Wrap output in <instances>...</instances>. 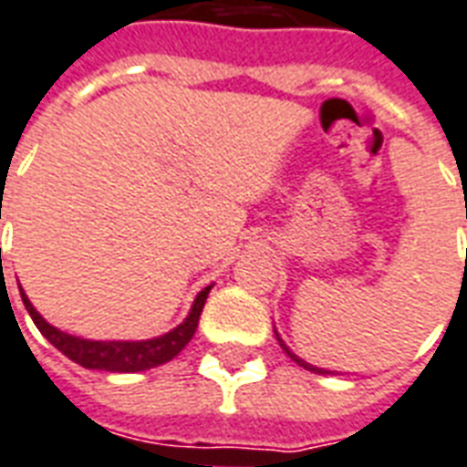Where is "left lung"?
<instances>
[{
  "label": "left lung",
  "mask_w": 467,
  "mask_h": 467,
  "mask_svg": "<svg viewBox=\"0 0 467 467\" xmlns=\"http://www.w3.org/2000/svg\"><path fill=\"white\" fill-rule=\"evenodd\" d=\"M275 337H278V332H275ZM278 342H280V347H283V349H285V352H287V357H290V359H293V362H297V364H300V367H303V369H307V371H315V374H329V371L320 369V367H313V364H307V362H305V359H300V357H297V354H293V352H290V349H287V347L283 345V339H280V337H278Z\"/></svg>",
  "instance_id": "8db88e82"
}]
</instances>
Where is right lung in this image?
<instances>
[{"instance_id":"1","label":"right lung","mask_w":467,"mask_h":467,"mask_svg":"<svg viewBox=\"0 0 467 467\" xmlns=\"http://www.w3.org/2000/svg\"><path fill=\"white\" fill-rule=\"evenodd\" d=\"M21 290V285H19ZM212 285H206L199 296H196L192 313L187 315V320L177 325V327L162 335V337L142 339V342H96V339L73 337L68 332L56 329L54 325H48L41 315L36 313V307L29 303V297L24 296L21 290V300L24 307L29 310L31 320L38 327V332L51 342V345L63 352L68 359H73L86 369H103V371H145L160 364L170 362L177 354L189 345V339L194 337L196 325H199V315L204 310L206 296H209Z\"/></svg>"}]
</instances>
